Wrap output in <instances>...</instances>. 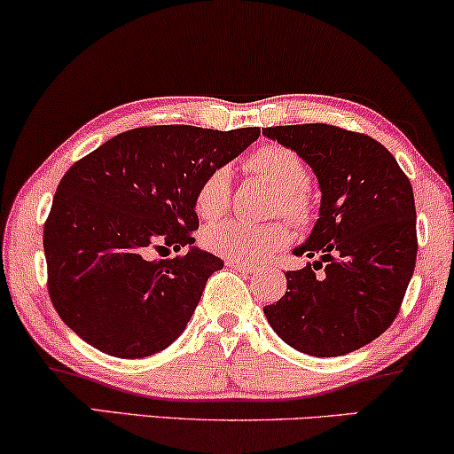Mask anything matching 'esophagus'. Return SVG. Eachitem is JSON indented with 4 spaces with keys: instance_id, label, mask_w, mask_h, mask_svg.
Instances as JSON below:
<instances>
[{
    "instance_id": "obj_1",
    "label": "esophagus",
    "mask_w": 454,
    "mask_h": 454,
    "mask_svg": "<svg viewBox=\"0 0 454 454\" xmlns=\"http://www.w3.org/2000/svg\"><path fill=\"white\" fill-rule=\"evenodd\" d=\"M227 266H231L235 270H241V272H254V264L250 262H239V260H225Z\"/></svg>"
}]
</instances>
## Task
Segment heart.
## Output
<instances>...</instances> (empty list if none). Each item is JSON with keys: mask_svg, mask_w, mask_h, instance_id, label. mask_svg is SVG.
I'll return each instance as SVG.
<instances>
[{"mask_svg": "<svg viewBox=\"0 0 454 454\" xmlns=\"http://www.w3.org/2000/svg\"><path fill=\"white\" fill-rule=\"evenodd\" d=\"M244 167L277 190L275 213L287 216L297 227L312 221L314 207L308 190L312 184V173L306 160L295 151L281 145H264L247 154ZM229 200H231V173L227 167H215L198 185L194 194L196 213L208 223L216 221L227 213ZM202 244L227 260L258 262L289 244V229L281 221L264 223V225L225 221L221 225L208 227L202 235Z\"/></svg>", "mask_w": 454, "mask_h": 454, "instance_id": "1", "label": "heart"}]
</instances>
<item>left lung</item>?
I'll use <instances>...</instances> for the list:
<instances>
[{
  "mask_svg": "<svg viewBox=\"0 0 454 454\" xmlns=\"http://www.w3.org/2000/svg\"><path fill=\"white\" fill-rule=\"evenodd\" d=\"M262 134L300 154L322 190L320 219L295 250L320 260L287 270L289 291L264 314L294 349L345 356L380 337L401 309L418 256L411 182L368 134L331 123Z\"/></svg>",
  "mask_w": 454,
  "mask_h": 454,
  "instance_id": "1",
  "label": "left lung"
}]
</instances>
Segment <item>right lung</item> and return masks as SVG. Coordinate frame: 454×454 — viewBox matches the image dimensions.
Listing matches in <instances>:
<instances>
[{"mask_svg": "<svg viewBox=\"0 0 454 454\" xmlns=\"http://www.w3.org/2000/svg\"><path fill=\"white\" fill-rule=\"evenodd\" d=\"M258 128L145 126L76 160L43 231L47 291L80 339L121 359L163 351L188 325L223 260L194 244L202 177L252 145Z\"/></svg>", "mask_w": 454, "mask_h": 454, "instance_id": "1", "label": "right lung"}]
</instances>
